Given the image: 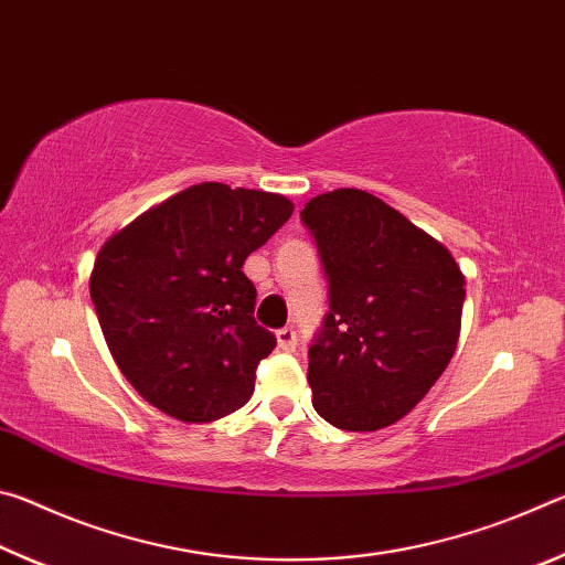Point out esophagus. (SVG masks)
<instances>
[{"label": "esophagus", "instance_id": "obj_1", "mask_svg": "<svg viewBox=\"0 0 565 565\" xmlns=\"http://www.w3.org/2000/svg\"><path fill=\"white\" fill-rule=\"evenodd\" d=\"M276 343H279V349L286 351V353L296 351V331L291 327L279 329V331H276Z\"/></svg>", "mask_w": 565, "mask_h": 565}]
</instances>
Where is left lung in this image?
<instances>
[{
	"label": "left lung",
	"mask_w": 565,
	"mask_h": 565,
	"mask_svg": "<svg viewBox=\"0 0 565 565\" xmlns=\"http://www.w3.org/2000/svg\"><path fill=\"white\" fill-rule=\"evenodd\" d=\"M301 222L329 279V313L309 347L313 408L343 431H376L446 371L466 279L444 244L369 191L313 196Z\"/></svg>",
	"instance_id": "8db88e82"
}]
</instances>
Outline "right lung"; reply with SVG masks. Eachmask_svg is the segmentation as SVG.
Here are the masks:
<instances>
[{"label": "right lung", "mask_w": 565, "mask_h": 565, "mask_svg": "<svg viewBox=\"0 0 565 565\" xmlns=\"http://www.w3.org/2000/svg\"><path fill=\"white\" fill-rule=\"evenodd\" d=\"M291 214L281 194L204 181L99 248L92 303L114 361L151 406L209 424L252 398L276 337L254 319L244 262Z\"/></svg>", "instance_id": "1"}]
</instances>
